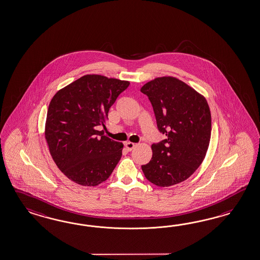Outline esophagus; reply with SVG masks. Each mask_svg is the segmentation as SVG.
I'll return each instance as SVG.
<instances>
[{"label": "esophagus", "mask_w": 260, "mask_h": 260, "mask_svg": "<svg viewBox=\"0 0 260 260\" xmlns=\"http://www.w3.org/2000/svg\"><path fill=\"white\" fill-rule=\"evenodd\" d=\"M136 143H133V142H127L125 143V148H126L127 150L130 152V151H132L134 148L136 147Z\"/></svg>", "instance_id": "34e87169"}]
</instances>
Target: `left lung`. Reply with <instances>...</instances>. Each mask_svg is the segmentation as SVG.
<instances>
[{"instance_id":"obj_1","label":"left lung","mask_w":260,"mask_h":260,"mask_svg":"<svg viewBox=\"0 0 260 260\" xmlns=\"http://www.w3.org/2000/svg\"><path fill=\"white\" fill-rule=\"evenodd\" d=\"M153 107L156 124L166 140L153 143V156L141 169L148 181L170 186L187 179L205 158L211 136L206 99L173 77L150 81L140 88Z\"/></svg>"}]
</instances>
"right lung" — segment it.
I'll list each match as a JSON object with an SVG mask.
<instances>
[{"mask_svg":"<svg viewBox=\"0 0 260 260\" xmlns=\"http://www.w3.org/2000/svg\"><path fill=\"white\" fill-rule=\"evenodd\" d=\"M130 83L85 75L55 94L47 113L45 138L53 161L82 186L105 182L119 163L123 144L103 136L105 120Z\"/></svg>","mask_w":260,"mask_h":260,"instance_id":"1","label":"right lung"}]
</instances>
